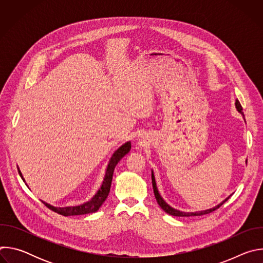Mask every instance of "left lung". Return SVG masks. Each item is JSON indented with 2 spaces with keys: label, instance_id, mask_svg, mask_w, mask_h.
Instances as JSON below:
<instances>
[{
  "label": "left lung",
  "instance_id": "left-lung-1",
  "mask_svg": "<svg viewBox=\"0 0 263 263\" xmlns=\"http://www.w3.org/2000/svg\"><path fill=\"white\" fill-rule=\"evenodd\" d=\"M235 106H236V109H237V111L238 112H240L241 115H243V112H242V107H241V105H240V103L238 102V100H236V102H235ZM152 184H153V191H154V195H155V198H156V201H157V203H158V205L166 212V213H168V214H171V215H174V216H196V215H204V214H208V213H210V212H212V211H214V210H216L217 208H219L224 202H226L229 198H227L226 200L224 201H222L220 204H218L217 206H215V207H213V208H211V209H208V210H205V211H198V212H182V211H179V210H177V209H174V208H172L170 205H167L164 201H163V199L160 197V195H159V193H158V190H157V186H156V182H155V177H154V174H153V172H152Z\"/></svg>",
  "mask_w": 263,
  "mask_h": 263
}]
</instances>
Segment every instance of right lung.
Here are the masks:
<instances>
[{
    "instance_id": "obj_1",
    "label": "right lung",
    "mask_w": 263,
    "mask_h": 263,
    "mask_svg": "<svg viewBox=\"0 0 263 263\" xmlns=\"http://www.w3.org/2000/svg\"><path fill=\"white\" fill-rule=\"evenodd\" d=\"M131 149V142H126L125 144H123L120 148H118L117 151L115 152V154L112 155L109 164L107 166V171H106V175L103 181V184L101 186V189L99 190V192L96 194V196L88 201L87 203H84L80 206H73V207H54L51 206L50 204H47L45 202H43L49 209L53 210L54 212H57L63 216H70V215H82V214H88V213H92L99 210V208L102 206V204L105 202V200L107 199L109 192H110V187H111V182H112V177H114V172L115 168L117 166V164L120 162V160L129 153V151ZM21 177L23 178L21 172L18 171ZM24 180V179H23Z\"/></svg>"
}]
</instances>
